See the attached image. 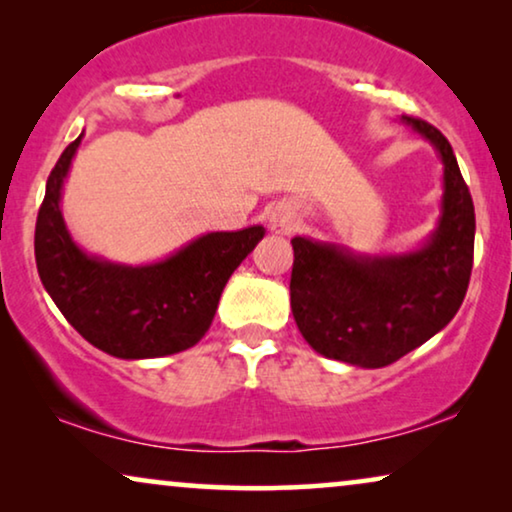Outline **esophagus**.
<instances>
[{"label":"esophagus","mask_w":512,"mask_h":512,"mask_svg":"<svg viewBox=\"0 0 512 512\" xmlns=\"http://www.w3.org/2000/svg\"><path fill=\"white\" fill-rule=\"evenodd\" d=\"M293 226H296V219H293V214L286 207H279L277 212L270 216V228L275 230L277 235H289Z\"/></svg>","instance_id":"esophagus-1"}]
</instances>
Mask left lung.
<instances>
[{"label":"left lung","instance_id":"obj_1","mask_svg":"<svg viewBox=\"0 0 512 512\" xmlns=\"http://www.w3.org/2000/svg\"><path fill=\"white\" fill-rule=\"evenodd\" d=\"M443 160V214L424 247L361 256L338 244L293 237L291 310L314 352L384 368L450 324L473 268L475 209L443 132L403 116Z\"/></svg>","mask_w":512,"mask_h":512}]
</instances>
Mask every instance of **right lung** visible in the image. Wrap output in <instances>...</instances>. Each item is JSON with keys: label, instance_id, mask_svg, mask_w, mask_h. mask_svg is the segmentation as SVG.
I'll return each instance as SVG.
<instances>
[{"label": "right lung", "instance_id": "obj_1", "mask_svg": "<svg viewBox=\"0 0 512 512\" xmlns=\"http://www.w3.org/2000/svg\"><path fill=\"white\" fill-rule=\"evenodd\" d=\"M62 151L39 207L34 256L41 284L90 345L118 359H156L193 347L237 265L263 240V226L207 233L151 265H121L76 247L60 212L62 184L81 144Z\"/></svg>", "mask_w": 512, "mask_h": 512}]
</instances>
